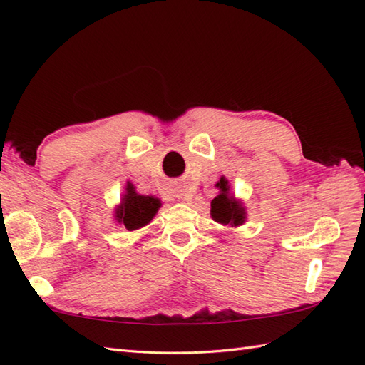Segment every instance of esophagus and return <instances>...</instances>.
Returning <instances> with one entry per match:
<instances>
[{"mask_svg": "<svg viewBox=\"0 0 365 365\" xmlns=\"http://www.w3.org/2000/svg\"><path fill=\"white\" fill-rule=\"evenodd\" d=\"M180 196H182V197H184V200H189V196H187V195H184V193H180Z\"/></svg>", "mask_w": 365, "mask_h": 365, "instance_id": "obj_1", "label": "esophagus"}]
</instances>
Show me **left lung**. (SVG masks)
Masks as SVG:
<instances>
[{
  "label": "left lung",
  "mask_w": 365,
  "mask_h": 365,
  "mask_svg": "<svg viewBox=\"0 0 365 365\" xmlns=\"http://www.w3.org/2000/svg\"><path fill=\"white\" fill-rule=\"evenodd\" d=\"M220 189V195H217L212 201V216L219 224L224 225H242L245 222V210L235 197L228 196V181L220 178L216 184Z\"/></svg>",
  "instance_id": "obj_1"
}]
</instances>
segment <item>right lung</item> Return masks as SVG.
<instances>
[{
    "label": "right lung",
    "mask_w": 365,
    "mask_h": 365,
    "mask_svg": "<svg viewBox=\"0 0 365 365\" xmlns=\"http://www.w3.org/2000/svg\"><path fill=\"white\" fill-rule=\"evenodd\" d=\"M160 205L161 204L157 197L138 195L135 193L132 184H129L126 195L123 196V202L117 208V220L129 231L138 230L149 224V220L155 216Z\"/></svg>",
    "instance_id": "add662e5"
}]
</instances>
